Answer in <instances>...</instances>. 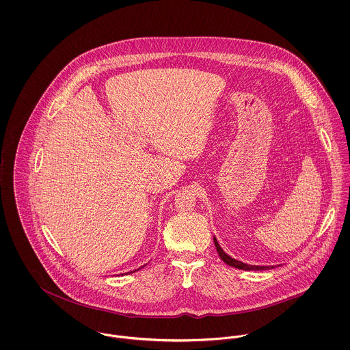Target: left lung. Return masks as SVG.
Returning <instances> with one entry per match:
<instances>
[{
    "label": "left lung",
    "instance_id": "left-lung-1",
    "mask_svg": "<svg viewBox=\"0 0 350 350\" xmlns=\"http://www.w3.org/2000/svg\"><path fill=\"white\" fill-rule=\"evenodd\" d=\"M213 241H215V249H217V252H218V256H219L221 260H222L225 264H228L229 267H233V268H237V269L241 270H267L273 269V268H274L273 265H270V267H265V265H262V267H260V265H249V264H245V262L239 261V260H236V258H232L229 254H226V253L222 250V247L219 246V243H218L215 237H213Z\"/></svg>",
    "mask_w": 350,
    "mask_h": 350
}]
</instances>
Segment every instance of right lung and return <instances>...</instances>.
Instances as JSON below:
<instances>
[{
  "instance_id": "obj_1",
  "label": "right lung",
  "mask_w": 350,
  "mask_h": 350,
  "mask_svg": "<svg viewBox=\"0 0 350 350\" xmlns=\"http://www.w3.org/2000/svg\"><path fill=\"white\" fill-rule=\"evenodd\" d=\"M144 267H145V265H144ZM141 268H142V267H141ZM141 268H138V269L132 270V271H128V273H121V274H122V275H124V274H131V273H135V271L141 269Z\"/></svg>"
}]
</instances>
